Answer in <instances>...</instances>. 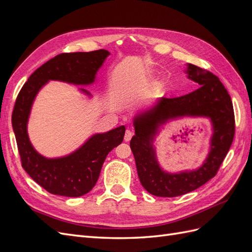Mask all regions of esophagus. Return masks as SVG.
Instances as JSON below:
<instances>
[{
  "mask_svg": "<svg viewBox=\"0 0 252 252\" xmlns=\"http://www.w3.org/2000/svg\"><path fill=\"white\" fill-rule=\"evenodd\" d=\"M132 131L131 130H129V129H127L126 130V132H125V135H124V141L125 142H129L131 140V138H132Z\"/></svg>",
  "mask_w": 252,
  "mask_h": 252,
  "instance_id": "obj_1",
  "label": "esophagus"
}]
</instances>
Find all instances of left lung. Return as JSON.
Instances as JSON below:
<instances>
[{"label": "left lung", "mask_w": 252, "mask_h": 252, "mask_svg": "<svg viewBox=\"0 0 252 252\" xmlns=\"http://www.w3.org/2000/svg\"><path fill=\"white\" fill-rule=\"evenodd\" d=\"M187 78L196 90L178 97H159L151 108L133 118L135 134L130 141L142 186L156 196L173 197L188 193L217 174L234 136V113L230 95L217 75L187 64ZM207 117L213 125L211 149L204 163L194 171L165 172L156 158L154 140L159 128L170 119Z\"/></svg>", "instance_id": "left-lung-1"}]
</instances>
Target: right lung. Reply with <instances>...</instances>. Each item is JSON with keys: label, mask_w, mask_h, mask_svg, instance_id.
Returning <instances> with one entry per match:
<instances>
[{"label": "right lung", "mask_w": 252, "mask_h": 252, "mask_svg": "<svg viewBox=\"0 0 252 252\" xmlns=\"http://www.w3.org/2000/svg\"><path fill=\"white\" fill-rule=\"evenodd\" d=\"M109 55V51L105 49L61 53L37 68L19 93L11 122L22 167L30 178L52 194L78 197L88 193L95 185L106 157L123 141L125 126L95 133L71 154L49 158L34 149L27 132L34 98L49 81L91 85ZM80 90L91 96L89 91L84 88Z\"/></svg>", "instance_id": "1"}]
</instances>
